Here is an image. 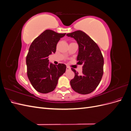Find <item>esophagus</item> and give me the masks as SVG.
I'll use <instances>...</instances> for the list:
<instances>
[{
	"mask_svg": "<svg viewBox=\"0 0 131 131\" xmlns=\"http://www.w3.org/2000/svg\"><path fill=\"white\" fill-rule=\"evenodd\" d=\"M66 70H67V71H69V70H70V67H69L68 66H67V68H66Z\"/></svg>",
	"mask_w": 131,
	"mask_h": 131,
	"instance_id": "34e87169",
	"label": "esophagus"
}]
</instances>
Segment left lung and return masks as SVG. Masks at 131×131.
Here are the masks:
<instances>
[{"instance_id":"obj_1","label":"left lung","mask_w":131,"mask_h":131,"mask_svg":"<svg viewBox=\"0 0 131 131\" xmlns=\"http://www.w3.org/2000/svg\"><path fill=\"white\" fill-rule=\"evenodd\" d=\"M67 35L77 41V64H83L81 75L72 68L75 77L70 80L71 87L79 93H90L97 88L103 74V57L97 43L84 31L77 30Z\"/></svg>"}]
</instances>
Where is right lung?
I'll return each mask as SVG.
<instances>
[{"instance_id": "add662e5", "label": "right lung", "mask_w": 131, "mask_h": 131, "mask_svg": "<svg viewBox=\"0 0 131 131\" xmlns=\"http://www.w3.org/2000/svg\"><path fill=\"white\" fill-rule=\"evenodd\" d=\"M66 33H57L47 29L31 43L26 57L27 76L35 90L41 93L53 91L59 78L64 74L66 66L50 63L49 55L55 53L60 39Z\"/></svg>"}]
</instances>
